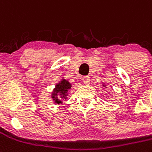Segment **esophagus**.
<instances>
[{
    "label": "esophagus",
    "mask_w": 152,
    "mask_h": 152,
    "mask_svg": "<svg viewBox=\"0 0 152 152\" xmlns=\"http://www.w3.org/2000/svg\"><path fill=\"white\" fill-rule=\"evenodd\" d=\"M82 80H83V82H84V84H86V85H89V77H87V76H85V77H82Z\"/></svg>",
    "instance_id": "34e87169"
}]
</instances>
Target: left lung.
<instances>
[{"mask_svg":"<svg viewBox=\"0 0 152 152\" xmlns=\"http://www.w3.org/2000/svg\"><path fill=\"white\" fill-rule=\"evenodd\" d=\"M102 86H103L104 87H106V85L104 84V83H102Z\"/></svg>","mask_w":152,"mask_h":152,"instance_id":"8db88e82","label":"left lung"}]
</instances>
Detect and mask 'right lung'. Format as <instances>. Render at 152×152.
Segmentation results:
<instances>
[{
    "instance_id": "right-lung-1",
    "label": "right lung",
    "mask_w": 152,
    "mask_h": 152,
    "mask_svg": "<svg viewBox=\"0 0 152 152\" xmlns=\"http://www.w3.org/2000/svg\"><path fill=\"white\" fill-rule=\"evenodd\" d=\"M72 84L65 78H62L56 83L55 88L51 93V98L56 104H62L64 100L66 99L69 91L71 89Z\"/></svg>"
}]
</instances>
